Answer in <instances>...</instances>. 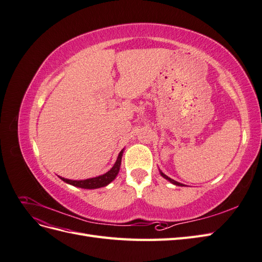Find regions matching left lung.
I'll return each instance as SVG.
<instances>
[{
    "label": "left lung",
    "mask_w": 262,
    "mask_h": 262,
    "mask_svg": "<svg viewBox=\"0 0 262 262\" xmlns=\"http://www.w3.org/2000/svg\"><path fill=\"white\" fill-rule=\"evenodd\" d=\"M161 175H162V176H163V177H164L165 179H167L168 181H170V182H171V184H173V185H176V186H181V187H182V186H184V185H182V184H180V182H178V181H175V180H173V179L169 178L168 176H166V175H165V173H163L162 171H161Z\"/></svg>",
    "instance_id": "obj_1"
}]
</instances>
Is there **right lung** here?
Here are the masks:
<instances>
[{
	"instance_id": "obj_1",
	"label": "right lung",
	"mask_w": 262,
	"mask_h": 262,
	"mask_svg": "<svg viewBox=\"0 0 262 262\" xmlns=\"http://www.w3.org/2000/svg\"><path fill=\"white\" fill-rule=\"evenodd\" d=\"M122 153L123 149L121 150L120 153L118 155L117 161L115 163V165L113 166V168L110 169L109 171H107L104 175H100L98 177H94V178H90V179H85V180H71V179H66L63 177H60L63 181L67 182V184H70L72 186L78 187V188H84V189H97V188H101L105 187L108 184H110L118 175L119 169H120V165H121V158H122Z\"/></svg>"
}]
</instances>
